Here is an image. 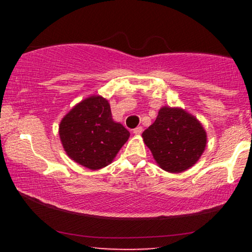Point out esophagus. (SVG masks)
<instances>
[{
    "instance_id": "34e87169",
    "label": "esophagus",
    "mask_w": 252,
    "mask_h": 252,
    "mask_svg": "<svg viewBox=\"0 0 252 252\" xmlns=\"http://www.w3.org/2000/svg\"><path fill=\"white\" fill-rule=\"evenodd\" d=\"M142 132H143V128L141 126L140 127H136V128L133 130V133L135 134V135H141V134H142Z\"/></svg>"
}]
</instances>
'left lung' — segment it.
<instances>
[{"instance_id": "left-lung-1", "label": "left lung", "mask_w": 252, "mask_h": 252, "mask_svg": "<svg viewBox=\"0 0 252 252\" xmlns=\"http://www.w3.org/2000/svg\"><path fill=\"white\" fill-rule=\"evenodd\" d=\"M142 139L158 166L170 173H181L194 166L208 142L204 127L195 116L171 106L159 109Z\"/></svg>"}]
</instances>
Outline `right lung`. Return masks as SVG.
<instances>
[{"mask_svg":"<svg viewBox=\"0 0 252 252\" xmlns=\"http://www.w3.org/2000/svg\"><path fill=\"white\" fill-rule=\"evenodd\" d=\"M58 134L67 156L93 171L111 164L130 135L112 119L109 101L99 95L75 104L61 120Z\"/></svg>","mask_w":252,"mask_h":252,"instance_id":"1","label":"right lung"}]
</instances>
